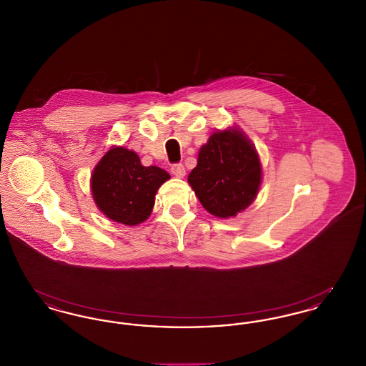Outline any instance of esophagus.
I'll use <instances>...</instances> for the list:
<instances>
[{"label": "esophagus", "mask_w": 366, "mask_h": 366, "mask_svg": "<svg viewBox=\"0 0 366 366\" xmlns=\"http://www.w3.org/2000/svg\"><path fill=\"white\" fill-rule=\"evenodd\" d=\"M185 167H184V164L182 163H175L172 166V174L177 177V178H182L184 175H185Z\"/></svg>", "instance_id": "34e87169"}]
</instances>
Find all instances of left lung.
<instances>
[{
    "instance_id": "1",
    "label": "left lung",
    "mask_w": 366,
    "mask_h": 366,
    "mask_svg": "<svg viewBox=\"0 0 366 366\" xmlns=\"http://www.w3.org/2000/svg\"><path fill=\"white\" fill-rule=\"evenodd\" d=\"M259 157L239 130L214 133L199 151L188 177L202 206L215 217H234L247 209L261 185Z\"/></svg>"
}]
</instances>
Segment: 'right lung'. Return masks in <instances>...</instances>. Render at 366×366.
<instances>
[{"label": "right lung", "instance_id": "1", "mask_svg": "<svg viewBox=\"0 0 366 366\" xmlns=\"http://www.w3.org/2000/svg\"><path fill=\"white\" fill-rule=\"evenodd\" d=\"M169 178L160 167H144L136 152L112 148L92 175L93 199L108 218L134 227L151 215L157 189Z\"/></svg>", "mask_w": 366, "mask_h": 366}]
</instances>
